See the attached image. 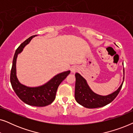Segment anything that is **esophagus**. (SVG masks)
<instances>
[{
    "label": "esophagus",
    "instance_id": "1",
    "mask_svg": "<svg viewBox=\"0 0 133 133\" xmlns=\"http://www.w3.org/2000/svg\"><path fill=\"white\" fill-rule=\"evenodd\" d=\"M78 70V67L77 66H73L71 67V71L72 72H75Z\"/></svg>",
    "mask_w": 133,
    "mask_h": 133
}]
</instances>
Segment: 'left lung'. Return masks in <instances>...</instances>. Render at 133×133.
<instances>
[{"label":"left lung","instance_id":"8db88e82","mask_svg":"<svg viewBox=\"0 0 133 133\" xmlns=\"http://www.w3.org/2000/svg\"><path fill=\"white\" fill-rule=\"evenodd\" d=\"M124 74V68H123ZM75 85V99L82 106L87 108H96L104 107L111 102L119 94L122 87L123 81L117 90L107 96H101L94 92L88 86L87 81L79 73L76 72Z\"/></svg>","mask_w":133,"mask_h":133}]
</instances>
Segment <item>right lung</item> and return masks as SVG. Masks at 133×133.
Returning a JSON list of instances; mask_svg holds the SVG:
<instances>
[{
    "mask_svg": "<svg viewBox=\"0 0 133 133\" xmlns=\"http://www.w3.org/2000/svg\"><path fill=\"white\" fill-rule=\"evenodd\" d=\"M37 35L31 36L18 47L14 54L10 74V82L14 92L23 102L35 107H45L54 101L58 87L62 82L70 73L67 71L54 76L50 81L41 86L29 87L19 82L16 76V60L17 55L22 51L23 49L30 43L32 38Z\"/></svg>",
    "mask_w": 133,
    "mask_h": 133,
    "instance_id": "right-lung-1",
    "label": "right lung"
}]
</instances>
